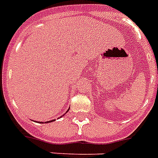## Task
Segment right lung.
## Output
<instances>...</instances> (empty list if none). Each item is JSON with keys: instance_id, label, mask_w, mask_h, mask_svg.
Segmentation results:
<instances>
[{"instance_id": "obj_1", "label": "right lung", "mask_w": 158, "mask_h": 158, "mask_svg": "<svg viewBox=\"0 0 158 158\" xmlns=\"http://www.w3.org/2000/svg\"><path fill=\"white\" fill-rule=\"evenodd\" d=\"M52 121H53V120H52ZM52 121H49V123H51V122H52ZM45 123H46V122H45ZM47 123H48V122H47Z\"/></svg>"}]
</instances>
